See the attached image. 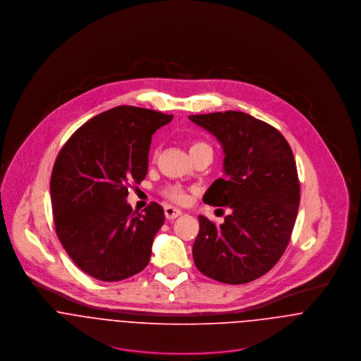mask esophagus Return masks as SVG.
<instances>
[{"mask_svg":"<svg viewBox=\"0 0 361 361\" xmlns=\"http://www.w3.org/2000/svg\"><path fill=\"white\" fill-rule=\"evenodd\" d=\"M164 211H165V216H166L168 219H175V218H178L179 215H182V211H180L179 208L169 206V204H166V206L164 207Z\"/></svg>","mask_w":361,"mask_h":361,"instance_id":"1","label":"esophagus"}]
</instances>
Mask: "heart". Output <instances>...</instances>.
Segmentation results:
<instances>
[{
    "mask_svg": "<svg viewBox=\"0 0 361 361\" xmlns=\"http://www.w3.org/2000/svg\"><path fill=\"white\" fill-rule=\"evenodd\" d=\"M203 147H208V145H206L204 142H195L190 145V149L189 152L193 153L199 149H203ZM164 195L168 197V199H172L175 202H185L186 200V193L183 192L182 188L179 186H168L165 190H164Z\"/></svg>",
    "mask_w": 361,
    "mask_h": 361,
    "instance_id": "1",
    "label": "heart"
}]
</instances>
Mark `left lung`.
<instances>
[{
	"mask_svg": "<svg viewBox=\"0 0 361 361\" xmlns=\"http://www.w3.org/2000/svg\"><path fill=\"white\" fill-rule=\"evenodd\" d=\"M189 119L214 135L224 150V178L214 180L203 202L231 208L219 226L199 215L195 264L224 283L252 282L278 262L290 240L300 203L292 149L274 126L245 112Z\"/></svg>",
	"mask_w": 361,
	"mask_h": 361,
	"instance_id": "8db88e82",
	"label": "left lung"
}]
</instances>
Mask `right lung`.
I'll return each instance as SVG.
<instances>
[{
	"label": "right lung",
	"instance_id": "obj_1",
	"mask_svg": "<svg viewBox=\"0 0 361 361\" xmlns=\"http://www.w3.org/2000/svg\"><path fill=\"white\" fill-rule=\"evenodd\" d=\"M173 115L119 105L82 125L52 168L50 192L55 231L73 262L104 282L143 271L152 257L162 207L133 212L130 183L147 175L152 137Z\"/></svg>",
	"mask_w": 361,
	"mask_h": 361
}]
</instances>
